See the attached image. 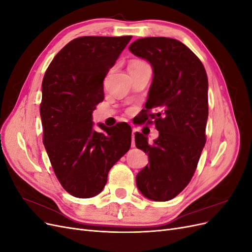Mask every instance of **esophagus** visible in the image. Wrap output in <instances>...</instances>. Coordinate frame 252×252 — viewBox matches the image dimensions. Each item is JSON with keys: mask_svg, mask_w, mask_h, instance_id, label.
Segmentation results:
<instances>
[{"mask_svg": "<svg viewBox=\"0 0 252 252\" xmlns=\"http://www.w3.org/2000/svg\"><path fill=\"white\" fill-rule=\"evenodd\" d=\"M135 146V142H134V130L132 131V138H131V147Z\"/></svg>", "mask_w": 252, "mask_h": 252, "instance_id": "1", "label": "esophagus"}]
</instances>
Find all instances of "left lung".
Returning <instances> with one entry per match:
<instances>
[{
  "mask_svg": "<svg viewBox=\"0 0 252 252\" xmlns=\"http://www.w3.org/2000/svg\"><path fill=\"white\" fill-rule=\"evenodd\" d=\"M129 50L148 61L154 70L142 122L154 120L158 131L151 145L142 133L134 134L135 146L149 158L136 174V186L149 200L169 201L188 185L205 146L207 73L191 50L170 37H143ZM152 108L158 112L149 114Z\"/></svg>",
  "mask_w": 252,
  "mask_h": 252,
  "instance_id": "left-lung-1",
  "label": "left lung"
}]
</instances>
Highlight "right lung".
<instances>
[{
  "instance_id": "1",
  "label": "right lung",
  "mask_w": 252,
  "mask_h": 252,
  "mask_svg": "<svg viewBox=\"0 0 252 252\" xmlns=\"http://www.w3.org/2000/svg\"><path fill=\"white\" fill-rule=\"evenodd\" d=\"M131 35L81 36L53 58L42 82L43 144L61 185L88 199L100 193L111 167L131 145V127L98 124L93 111L104 100L103 81Z\"/></svg>"
}]
</instances>
